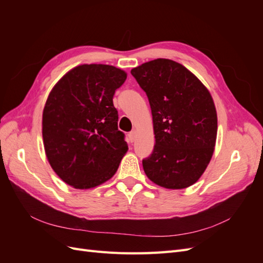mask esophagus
Returning a JSON list of instances; mask_svg holds the SVG:
<instances>
[{"instance_id": "1", "label": "esophagus", "mask_w": 263, "mask_h": 263, "mask_svg": "<svg viewBox=\"0 0 263 263\" xmlns=\"http://www.w3.org/2000/svg\"><path fill=\"white\" fill-rule=\"evenodd\" d=\"M136 136H137V134H136V132H132V133H129V135H128V138H129V141L130 142H134L135 140H136Z\"/></svg>"}]
</instances>
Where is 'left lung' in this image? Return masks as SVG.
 <instances>
[{
    "label": "left lung",
    "instance_id": "obj_1",
    "mask_svg": "<svg viewBox=\"0 0 263 263\" xmlns=\"http://www.w3.org/2000/svg\"><path fill=\"white\" fill-rule=\"evenodd\" d=\"M147 94L156 144L142 160L146 176L170 190L189 187L211 161L217 113L210 91L181 63L159 58L132 69Z\"/></svg>",
    "mask_w": 263,
    "mask_h": 263
}]
</instances>
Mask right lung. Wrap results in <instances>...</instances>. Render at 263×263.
<instances>
[{"mask_svg":"<svg viewBox=\"0 0 263 263\" xmlns=\"http://www.w3.org/2000/svg\"><path fill=\"white\" fill-rule=\"evenodd\" d=\"M126 78L124 70L113 66L80 65L48 95L42 124L46 157L55 174L74 189L108 181L128 150L113 104Z\"/></svg>","mask_w":263,"mask_h":263,"instance_id":"add662e5","label":"right lung"}]
</instances>
